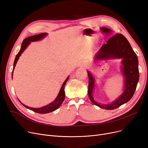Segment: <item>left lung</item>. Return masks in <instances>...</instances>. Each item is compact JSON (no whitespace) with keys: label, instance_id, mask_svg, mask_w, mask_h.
Listing matches in <instances>:
<instances>
[{"label":"left lung","instance_id":"1","mask_svg":"<svg viewBox=\"0 0 148 148\" xmlns=\"http://www.w3.org/2000/svg\"><path fill=\"white\" fill-rule=\"evenodd\" d=\"M100 30L106 37H110L112 33L110 29L101 27ZM121 59V71L124 77L123 92L118 98L111 103L101 104L95 101L92 92L95 86V78L93 75L87 71L89 85L88 95L93 104L107 110H114L130 101L134 94L139 80L138 61L136 54L132 49L126 38L121 34H116L110 37L106 44L94 56V61L108 60L110 59Z\"/></svg>","mask_w":148,"mask_h":148}]
</instances>
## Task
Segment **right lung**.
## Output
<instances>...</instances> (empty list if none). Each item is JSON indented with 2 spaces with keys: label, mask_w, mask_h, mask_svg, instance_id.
Returning <instances> with one entry per match:
<instances>
[{
  "label": "right lung",
  "mask_w": 148,
  "mask_h": 148,
  "mask_svg": "<svg viewBox=\"0 0 148 148\" xmlns=\"http://www.w3.org/2000/svg\"><path fill=\"white\" fill-rule=\"evenodd\" d=\"M48 35V34L47 33H42L40 34H38V35H35V36H30L28 37L27 38H25V39L23 40L22 43V45H21V48L20 51H19V52L18 53V54L16 55V58L14 62V66H13V69H12V75H13V71L14 69V68L16 65V63L19 59V57L21 56V54H22V53L23 51L27 49V48L29 46V45L31 43V42H37V41H39L44 37H45L47 36ZM69 79V76L66 78V79L65 80V82H63V85L60 89V91L57 95V97L55 99V100L53 101L50 103L49 104L46 105V106H44L43 107L41 108H31L29 106H28L27 105H25L24 104H23L19 100L18 101H20V103H21V104L24 106L25 108H27L29 110L33 111L37 113H39V114H47V113H49L51 112H53L55 110H56L57 108H59L60 107V106L62 105V102L63 101L64 99H65V85L66 84V82L68 81Z\"/></svg>",
  "instance_id": "obj_1"
}]
</instances>
